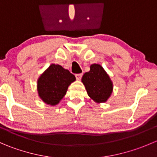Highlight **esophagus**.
I'll list each match as a JSON object with an SVG mask.
<instances>
[{
  "instance_id": "1",
  "label": "esophagus",
  "mask_w": 157,
  "mask_h": 157,
  "mask_svg": "<svg viewBox=\"0 0 157 157\" xmlns=\"http://www.w3.org/2000/svg\"><path fill=\"white\" fill-rule=\"evenodd\" d=\"M82 76H83V74H75L76 79H77V80H81Z\"/></svg>"
}]
</instances>
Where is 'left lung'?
Here are the masks:
<instances>
[{
    "mask_svg": "<svg viewBox=\"0 0 157 157\" xmlns=\"http://www.w3.org/2000/svg\"><path fill=\"white\" fill-rule=\"evenodd\" d=\"M82 82L91 99L98 102H105L112 94V83L108 74L99 64H92L90 71L85 73Z\"/></svg>",
    "mask_w": 157,
    "mask_h": 157,
    "instance_id": "obj_1",
    "label": "left lung"
}]
</instances>
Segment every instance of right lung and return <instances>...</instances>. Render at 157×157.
I'll return each instance as SVG.
<instances>
[{
	"mask_svg": "<svg viewBox=\"0 0 157 157\" xmlns=\"http://www.w3.org/2000/svg\"><path fill=\"white\" fill-rule=\"evenodd\" d=\"M76 80L68 70L58 64H51L38 80V92L41 99L55 105L65 96L68 86Z\"/></svg>",
	"mask_w": 157,
	"mask_h": 157,
	"instance_id": "add662e5",
	"label": "right lung"
}]
</instances>
